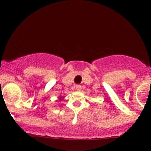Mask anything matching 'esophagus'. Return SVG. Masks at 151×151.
Instances as JSON below:
<instances>
[{"instance_id": "obj_1", "label": "esophagus", "mask_w": 151, "mask_h": 151, "mask_svg": "<svg viewBox=\"0 0 151 151\" xmlns=\"http://www.w3.org/2000/svg\"><path fill=\"white\" fill-rule=\"evenodd\" d=\"M75 88H76V89L77 90V91H81V86L79 85V84H77V85H76Z\"/></svg>"}]
</instances>
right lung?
Masks as SVG:
<instances>
[{
    "label": "right lung",
    "instance_id": "right-lung-1",
    "mask_svg": "<svg viewBox=\"0 0 151 151\" xmlns=\"http://www.w3.org/2000/svg\"><path fill=\"white\" fill-rule=\"evenodd\" d=\"M62 99H63V97H62V96H60V97H59V99H60V100H62Z\"/></svg>",
    "mask_w": 151,
    "mask_h": 151
}]
</instances>
